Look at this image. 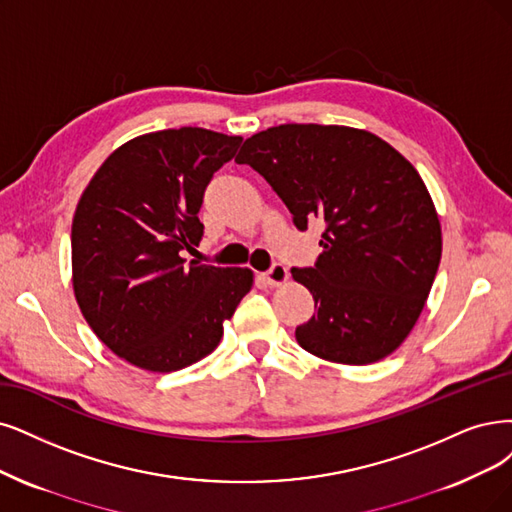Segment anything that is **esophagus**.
I'll return each instance as SVG.
<instances>
[{"instance_id": "esophagus-1", "label": "esophagus", "mask_w": 512, "mask_h": 512, "mask_svg": "<svg viewBox=\"0 0 512 512\" xmlns=\"http://www.w3.org/2000/svg\"><path fill=\"white\" fill-rule=\"evenodd\" d=\"M261 276H263V280L268 282L270 287H280V285H285V282H287L289 270L282 266V263H274V266L268 272H263Z\"/></svg>"}]
</instances>
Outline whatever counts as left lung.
Here are the masks:
<instances>
[{
	"mask_svg": "<svg viewBox=\"0 0 512 512\" xmlns=\"http://www.w3.org/2000/svg\"><path fill=\"white\" fill-rule=\"evenodd\" d=\"M236 162L272 185L297 230L314 217L327 223L314 268L291 270L316 308L295 329L297 344L342 365L392 354L418 323L443 251L418 170L367 130L320 124L261 130Z\"/></svg>",
	"mask_w": 512,
	"mask_h": 512,
	"instance_id": "obj_1",
	"label": "left lung"
}]
</instances>
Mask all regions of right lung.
Instances as JSON below:
<instances>
[{"mask_svg":"<svg viewBox=\"0 0 512 512\" xmlns=\"http://www.w3.org/2000/svg\"><path fill=\"white\" fill-rule=\"evenodd\" d=\"M242 137L196 126L141 135L94 173L71 225L73 293L90 329L130 365L198 363L253 287L249 268L181 257L202 240L204 189Z\"/></svg>","mask_w":512,"mask_h":512,"instance_id":"add662e5","label":"right lung"}]
</instances>
